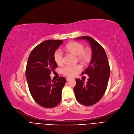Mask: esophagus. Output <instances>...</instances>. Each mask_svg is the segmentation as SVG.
Listing matches in <instances>:
<instances>
[{"mask_svg":"<svg viewBox=\"0 0 134 134\" xmlns=\"http://www.w3.org/2000/svg\"><path fill=\"white\" fill-rule=\"evenodd\" d=\"M71 80V78H69V77H66V81H69V80Z\"/></svg>","mask_w":134,"mask_h":134,"instance_id":"obj_1","label":"esophagus"}]
</instances>
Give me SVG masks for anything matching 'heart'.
Instances as JSON below:
<instances>
[{
	"label": "heart",
	"instance_id": "b5f03b06",
	"mask_svg": "<svg viewBox=\"0 0 134 134\" xmlns=\"http://www.w3.org/2000/svg\"><path fill=\"white\" fill-rule=\"evenodd\" d=\"M65 50L77 56L78 59L84 64L88 63L91 59V54L89 50L84 49L83 44L77 42L68 44L65 47ZM54 59L58 65L64 63V54L60 50H57L54 53ZM82 66L80 65H66L61 69L62 73L68 77H72L76 76L82 71Z\"/></svg>",
	"mask_w": 134,
	"mask_h": 134
}]
</instances>
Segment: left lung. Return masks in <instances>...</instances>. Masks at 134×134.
Returning a JSON list of instances; mask_svg holds the SVG:
<instances>
[{
  "label": "left lung",
  "mask_w": 134,
  "mask_h": 134,
  "mask_svg": "<svg viewBox=\"0 0 134 134\" xmlns=\"http://www.w3.org/2000/svg\"><path fill=\"white\" fill-rule=\"evenodd\" d=\"M86 39L91 48L92 57L89 66L82 75H88L89 78L86 84L80 79H76L74 89L77 100L81 104L90 106L96 104L102 98L106 91L110 69L105 50L98 42L89 36L76 38Z\"/></svg>",
  "instance_id": "8db88e82"
}]
</instances>
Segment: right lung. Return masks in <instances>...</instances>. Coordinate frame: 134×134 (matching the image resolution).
<instances>
[{
	"label": "right lung",
	"instance_id": "1",
	"mask_svg": "<svg viewBox=\"0 0 134 134\" xmlns=\"http://www.w3.org/2000/svg\"><path fill=\"white\" fill-rule=\"evenodd\" d=\"M63 41H45L35 47L28 58L25 74L29 89L34 100L44 108H53L59 103L66 83L63 77L52 82L50 76L57 68L54 53Z\"/></svg>",
	"mask_w": 134,
	"mask_h": 134
}]
</instances>
